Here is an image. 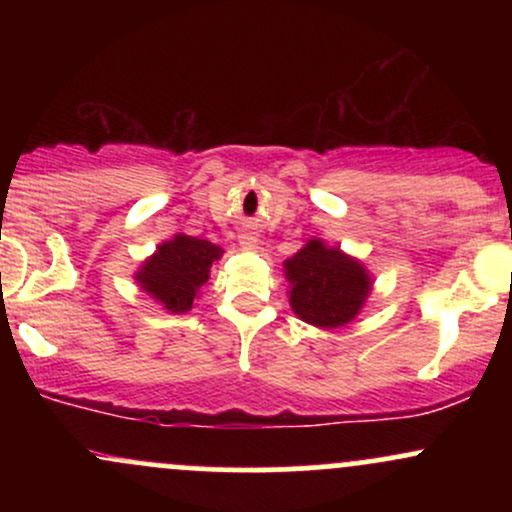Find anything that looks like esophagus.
<instances>
[{"label": "esophagus", "instance_id": "esophagus-1", "mask_svg": "<svg viewBox=\"0 0 512 512\" xmlns=\"http://www.w3.org/2000/svg\"><path fill=\"white\" fill-rule=\"evenodd\" d=\"M243 248L255 250L257 248V238L255 236H243Z\"/></svg>", "mask_w": 512, "mask_h": 512}]
</instances>
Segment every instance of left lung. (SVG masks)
Returning a JSON list of instances; mask_svg holds the SVG:
<instances>
[{"mask_svg": "<svg viewBox=\"0 0 512 512\" xmlns=\"http://www.w3.org/2000/svg\"><path fill=\"white\" fill-rule=\"evenodd\" d=\"M293 313L308 325L334 330L361 313L370 293V274L361 262L330 248L320 238L305 243L284 262Z\"/></svg>", "mask_w": 512, "mask_h": 512, "instance_id": "obj_1", "label": "left lung"}]
</instances>
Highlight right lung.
<instances>
[{
  "mask_svg": "<svg viewBox=\"0 0 512 512\" xmlns=\"http://www.w3.org/2000/svg\"><path fill=\"white\" fill-rule=\"evenodd\" d=\"M221 255L219 245L178 233L173 240L158 245L134 279L170 313H187L199 289L207 284L211 262Z\"/></svg>",
  "mask_w": 512,
  "mask_h": 512,
  "instance_id": "right-lung-1",
  "label": "right lung"
}]
</instances>
